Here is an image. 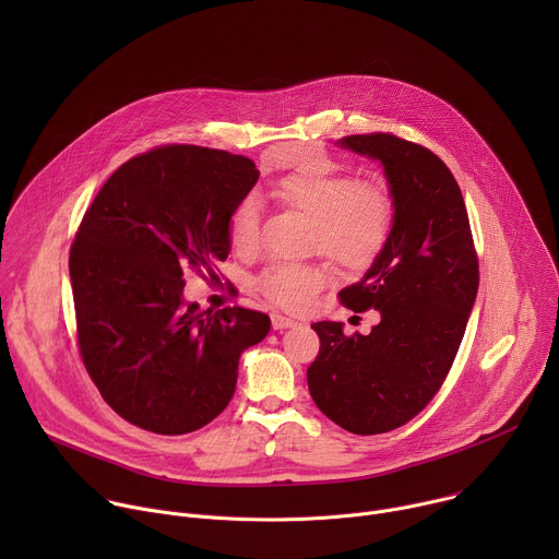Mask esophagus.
Instances as JSON below:
<instances>
[{
  "instance_id": "obj_1",
  "label": "esophagus",
  "mask_w": 559,
  "mask_h": 559,
  "mask_svg": "<svg viewBox=\"0 0 559 559\" xmlns=\"http://www.w3.org/2000/svg\"><path fill=\"white\" fill-rule=\"evenodd\" d=\"M294 325H296V321H292V318H287V316H283V313H272V328H274L276 332H283V330L294 328Z\"/></svg>"
}]
</instances>
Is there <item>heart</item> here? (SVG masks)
Returning <instances> with one entry per match:
<instances>
[{"instance_id": "1", "label": "heart", "mask_w": 559, "mask_h": 559, "mask_svg": "<svg viewBox=\"0 0 559 559\" xmlns=\"http://www.w3.org/2000/svg\"><path fill=\"white\" fill-rule=\"evenodd\" d=\"M274 197L309 218V246L347 270L369 267L384 250L393 227V197L378 181H356L334 164L318 158L274 186ZM229 243L236 252L259 246V205L243 199L229 216ZM328 283L323 263H272L257 281L272 302L298 309Z\"/></svg>"}]
</instances>
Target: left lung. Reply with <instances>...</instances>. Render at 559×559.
<instances>
[{"label":"left lung","mask_w":559,"mask_h":559,"mask_svg":"<svg viewBox=\"0 0 559 559\" xmlns=\"http://www.w3.org/2000/svg\"><path fill=\"white\" fill-rule=\"evenodd\" d=\"M341 147L380 162L395 214L365 276L341 289L354 311L378 309L369 336L313 323L321 338L307 384L338 427L373 436L403 427L442 386L460 349L480 270L462 192L431 150L393 134H352Z\"/></svg>","instance_id":"8db88e82"}]
</instances>
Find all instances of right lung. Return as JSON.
Returning a JSON list of instances; mask_svg holds the SVG:
<instances>
[{"label":"right lung","mask_w":559,"mask_h":559,"mask_svg":"<svg viewBox=\"0 0 559 559\" xmlns=\"http://www.w3.org/2000/svg\"><path fill=\"white\" fill-rule=\"evenodd\" d=\"M257 181L248 156L164 145L126 162L84 214L68 261L79 349L123 420L164 436L205 427L267 336V313L183 298L188 270L218 278L229 216Z\"/></svg>","instance_id":"obj_1"}]
</instances>
